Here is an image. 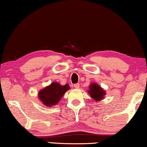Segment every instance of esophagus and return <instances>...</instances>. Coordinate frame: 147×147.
<instances>
[{"label":"esophagus","mask_w":147,"mask_h":147,"mask_svg":"<svg viewBox=\"0 0 147 147\" xmlns=\"http://www.w3.org/2000/svg\"><path fill=\"white\" fill-rule=\"evenodd\" d=\"M74 88H75L76 89H78V88H80V84H74Z\"/></svg>","instance_id":"obj_1"}]
</instances>
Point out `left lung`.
I'll return each instance as SVG.
<instances>
[{
  "mask_svg": "<svg viewBox=\"0 0 147 147\" xmlns=\"http://www.w3.org/2000/svg\"><path fill=\"white\" fill-rule=\"evenodd\" d=\"M88 93L92 98H93L96 102H99L103 100L104 96L106 95V91L102 88L95 82H92L89 86Z\"/></svg>",
  "mask_w": 147,
  "mask_h": 147,
  "instance_id": "1",
  "label": "left lung"
}]
</instances>
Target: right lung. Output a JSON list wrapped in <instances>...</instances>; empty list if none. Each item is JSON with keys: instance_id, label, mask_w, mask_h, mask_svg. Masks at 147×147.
Returning <instances> with one entry per match:
<instances>
[{"instance_id": "right-lung-1", "label": "right lung", "mask_w": 147, "mask_h": 147, "mask_svg": "<svg viewBox=\"0 0 147 147\" xmlns=\"http://www.w3.org/2000/svg\"><path fill=\"white\" fill-rule=\"evenodd\" d=\"M69 89L70 87L68 84L62 86L57 82H54L39 91L38 98L47 107L56 106L65 93Z\"/></svg>"}]
</instances>
